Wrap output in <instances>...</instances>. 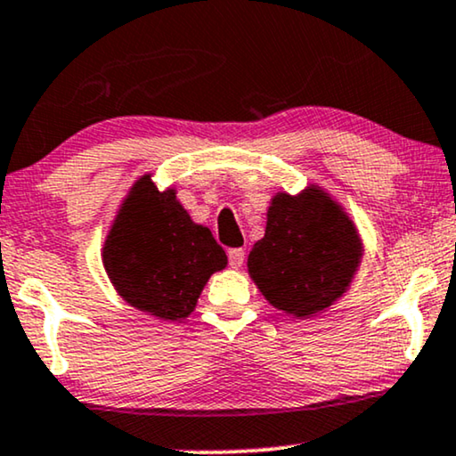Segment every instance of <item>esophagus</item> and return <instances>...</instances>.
<instances>
[{"mask_svg":"<svg viewBox=\"0 0 456 456\" xmlns=\"http://www.w3.org/2000/svg\"><path fill=\"white\" fill-rule=\"evenodd\" d=\"M244 256H246V252L241 250V248H232V250L227 252L229 265H232L233 269H240L241 265H244Z\"/></svg>","mask_w":456,"mask_h":456,"instance_id":"1","label":"esophagus"}]
</instances>
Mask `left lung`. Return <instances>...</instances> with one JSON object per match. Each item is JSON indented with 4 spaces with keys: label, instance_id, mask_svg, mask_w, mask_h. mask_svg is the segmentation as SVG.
Wrapping results in <instances>:
<instances>
[{
    "label": "left lung",
    "instance_id": "8db88e82",
    "mask_svg": "<svg viewBox=\"0 0 456 456\" xmlns=\"http://www.w3.org/2000/svg\"><path fill=\"white\" fill-rule=\"evenodd\" d=\"M360 256L354 223L311 187L297 198L275 195L265 238L248 256V271L273 307L307 318L347 290Z\"/></svg>",
    "mask_w": 456,
    "mask_h": 456
}]
</instances>
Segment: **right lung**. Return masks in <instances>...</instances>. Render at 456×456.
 I'll use <instances>...</instances> for the list:
<instances>
[{
    "mask_svg": "<svg viewBox=\"0 0 456 456\" xmlns=\"http://www.w3.org/2000/svg\"><path fill=\"white\" fill-rule=\"evenodd\" d=\"M113 286L132 307L159 320H185L227 255L210 229L195 224L175 189L158 191L145 175L132 187L102 248Z\"/></svg>",
    "mask_w": 456,
    "mask_h": 456,
    "instance_id": "obj_1",
    "label": "right lung"
}]
</instances>
